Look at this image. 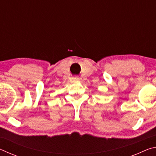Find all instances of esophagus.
I'll return each instance as SVG.
<instances>
[{
    "instance_id": "obj_1",
    "label": "esophagus",
    "mask_w": 156,
    "mask_h": 156,
    "mask_svg": "<svg viewBox=\"0 0 156 156\" xmlns=\"http://www.w3.org/2000/svg\"><path fill=\"white\" fill-rule=\"evenodd\" d=\"M73 80H78L79 78H76V77H75V78H73Z\"/></svg>"
}]
</instances>
